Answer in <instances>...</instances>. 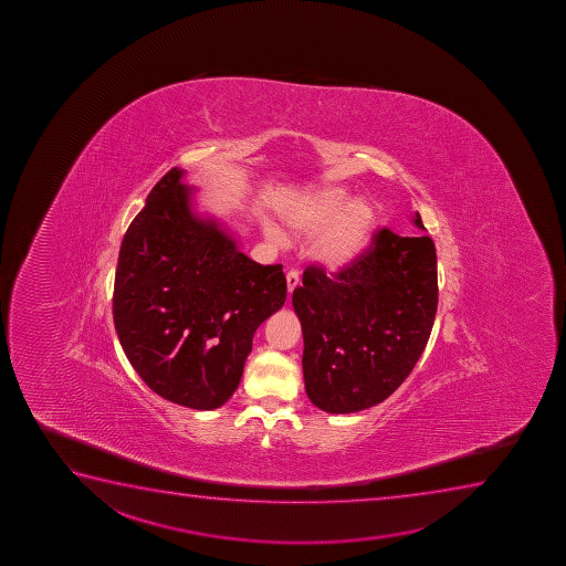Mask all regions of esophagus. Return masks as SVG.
<instances>
[{
	"label": "esophagus",
	"instance_id": "34e87169",
	"mask_svg": "<svg viewBox=\"0 0 566 566\" xmlns=\"http://www.w3.org/2000/svg\"><path fill=\"white\" fill-rule=\"evenodd\" d=\"M287 292L292 293L295 287L300 286V273L297 271H287L286 274Z\"/></svg>",
	"mask_w": 566,
	"mask_h": 566
}]
</instances>
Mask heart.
<instances>
[{"label":"heart","mask_w":566,"mask_h":566,"mask_svg":"<svg viewBox=\"0 0 566 566\" xmlns=\"http://www.w3.org/2000/svg\"><path fill=\"white\" fill-rule=\"evenodd\" d=\"M377 212L367 197H354L345 186L308 187L282 208V221L297 237L316 235L313 258L326 269L350 265L369 242ZM269 239L284 242L286 234L273 221H263Z\"/></svg>","instance_id":"b5f03b06"}]
</instances>
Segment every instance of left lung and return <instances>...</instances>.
<instances>
[{"mask_svg": "<svg viewBox=\"0 0 566 566\" xmlns=\"http://www.w3.org/2000/svg\"><path fill=\"white\" fill-rule=\"evenodd\" d=\"M412 223L424 229L419 212ZM292 301L308 399L326 412L377 406L409 377L430 339L438 311L433 240L382 227L339 273L306 266Z\"/></svg>", "mask_w": 566, "mask_h": 566, "instance_id": "8db88e82", "label": "left lung"}]
</instances>
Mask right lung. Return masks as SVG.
I'll return each instance as SVG.
<instances>
[{
  "mask_svg": "<svg viewBox=\"0 0 566 566\" xmlns=\"http://www.w3.org/2000/svg\"><path fill=\"white\" fill-rule=\"evenodd\" d=\"M181 176L176 167L157 181L120 242L114 322L155 394L210 411L237 390L253 333L286 301V276L195 213Z\"/></svg>",
  "mask_w": 566,
  "mask_h": 566,
  "instance_id": "1",
  "label": "right lung"
}]
</instances>
